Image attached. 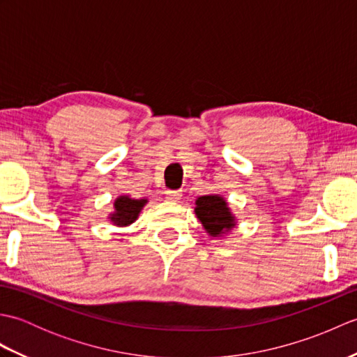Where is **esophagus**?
I'll return each instance as SVG.
<instances>
[{
  "label": "esophagus",
  "mask_w": 357,
  "mask_h": 357,
  "mask_svg": "<svg viewBox=\"0 0 357 357\" xmlns=\"http://www.w3.org/2000/svg\"><path fill=\"white\" fill-rule=\"evenodd\" d=\"M165 195H167V199L170 201H178L181 198V192L178 190H165Z\"/></svg>",
  "instance_id": "obj_1"
}]
</instances>
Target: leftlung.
<instances>
[{
	"label": "left lung",
	"mask_w": 357,
	"mask_h": 357,
	"mask_svg": "<svg viewBox=\"0 0 357 357\" xmlns=\"http://www.w3.org/2000/svg\"><path fill=\"white\" fill-rule=\"evenodd\" d=\"M196 215H198L199 221L202 222L204 229H206L211 236H219L225 230H230L234 227V219L230 213L229 207H227L225 201L218 195H207L201 196L196 201Z\"/></svg>",
	"instance_id": "8db88e82"
}]
</instances>
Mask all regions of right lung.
I'll return each instance as SVG.
<instances>
[{"mask_svg":"<svg viewBox=\"0 0 357 357\" xmlns=\"http://www.w3.org/2000/svg\"><path fill=\"white\" fill-rule=\"evenodd\" d=\"M146 199L136 201L132 198H127V196H121L115 201V213L112 215V221L118 224V225H127L132 224L136 218H138V213L141 208L146 204Z\"/></svg>","mask_w":357,"mask_h":357,"instance_id":"right-lung-1","label":"right lung"}]
</instances>
